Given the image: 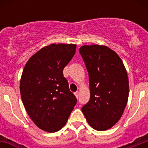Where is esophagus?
Listing matches in <instances>:
<instances>
[{
	"mask_svg": "<svg viewBox=\"0 0 148 148\" xmlns=\"http://www.w3.org/2000/svg\"><path fill=\"white\" fill-rule=\"evenodd\" d=\"M75 96H76L77 99H78V96H79V92H75Z\"/></svg>",
	"mask_w": 148,
	"mask_h": 148,
	"instance_id": "esophagus-1",
	"label": "esophagus"
}]
</instances>
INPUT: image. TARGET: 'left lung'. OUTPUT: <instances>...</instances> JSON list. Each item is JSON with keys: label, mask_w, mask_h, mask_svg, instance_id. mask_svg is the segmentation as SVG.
Masks as SVG:
<instances>
[{"label": "left lung", "mask_w": 148, "mask_h": 148, "mask_svg": "<svg viewBox=\"0 0 148 148\" xmlns=\"http://www.w3.org/2000/svg\"><path fill=\"white\" fill-rule=\"evenodd\" d=\"M79 53L85 64L90 98L82 110L95 130L110 129L121 118L127 103L129 82L119 56L108 47L82 46Z\"/></svg>", "instance_id": "obj_1"}]
</instances>
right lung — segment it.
Instances as JSON below:
<instances>
[{"mask_svg": "<svg viewBox=\"0 0 148 148\" xmlns=\"http://www.w3.org/2000/svg\"><path fill=\"white\" fill-rule=\"evenodd\" d=\"M75 44H50L24 66L20 83L23 104L40 129L53 133L64 126L77 103L63 75L75 53Z\"/></svg>", "mask_w": 148, "mask_h": 148, "instance_id": "1", "label": "right lung"}]
</instances>
